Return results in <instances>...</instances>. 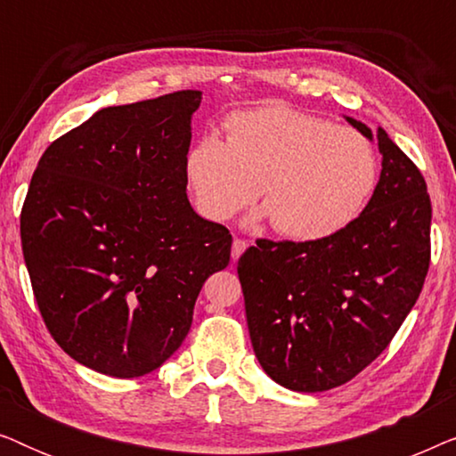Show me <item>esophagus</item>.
I'll return each instance as SVG.
<instances>
[{"label":"esophagus","mask_w":456,"mask_h":456,"mask_svg":"<svg viewBox=\"0 0 456 456\" xmlns=\"http://www.w3.org/2000/svg\"><path fill=\"white\" fill-rule=\"evenodd\" d=\"M248 245L242 239H234V242H232V259L236 261L240 257L242 253H245V248H247Z\"/></svg>","instance_id":"34e87169"}]
</instances>
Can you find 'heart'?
<instances>
[{
	"label": "heart",
	"mask_w": 456,
	"mask_h": 456,
	"mask_svg": "<svg viewBox=\"0 0 456 456\" xmlns=\"http://www.w3.org/2000/svg\"><path fill=\"white\" fill-rule=\"evenodd\" d=\"M226 141L199 136L184 158L192 205L226 222L255 199L257 220L297 242L332 239L361 216L378 184V155L353 128L286 105L236 111L224 122Z\"/></svg>",
	"instance_id": "obj_1"
}]
</instances>
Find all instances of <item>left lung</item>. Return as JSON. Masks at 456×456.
I'll use <instances>...</instances> for the list:
<instances>
[{"label":"left lung","instance_id":"8db88e82","mask_svg":"<svg viewBox=\"0 0 456 456\" xmlns=\"http://www.w3.org/2000/svg\"><path fill=\"white\" fill-rule=\"evenodd\" d=\"M382 172L351 226L317 242H257L239 259L259 365L295 392H323L365 370L395 338L429 267L432 203L417 166L384 128Z\"/></svg>","mask_w":456,"mask_h":456}]
</instances>
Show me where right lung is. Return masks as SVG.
I'll list each match as a JSON object with an SVG mask.
<instances>
[{
	"instance_id": "add662e5",
	"label": "right lung",
	"mask_w": 456,
	"mask_h": 456,
	"mask_svg": "<svg viewBox=\"0 0 456 456\" xmlns=\"http://www.w3.org/2000/svg\"><path fill=\"white\" fill-rule=\"evenodd\" d=\"M201 91L114 105L41 155L20 216L35 298L80 365L139 378L189 334L232 236L191 208L184 158Z\"/></svg>"
}]
</instances>
